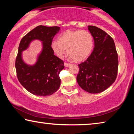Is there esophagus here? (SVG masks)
Returning <instances> with one entry per match:
<instances>
[{"label":"esophagus","instance_id":"1","mask_svg":"<svg viewBox=\"0 0 134 134\" xmlns=\"http://www.w3.org/2000/svg\"><path fill=\"white\" fill-rule=\"evenodd\" d=\"M70 65V64H69V63H66V62H65V63H64V65H65V67H69Z\"/></svg>","mask_w":134,"mask_h":134}]
</instances>
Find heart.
<instances>
[{"instance_id": "obj_1", "label": "heart", "mask_w": 134, "mask_h": 134, "mask_svg": "<svg viewBox=\"0 0 134 134\" xmlns=\"http://www.w3.org/2000/svg\"><path fill=\"white\" fill-rule=\"evenodd\" d=\"M94 40L91 33L86 30H67L52 42L51 48L58 58L67 53L70 58L77 62L86 60L92 53Z\"/></svg>"}]
</instances>
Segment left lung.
I'll use <instances>...</instances> for the list:
<instances>
[{
    "instance_id": "left-lung-1",
    "label": "left lung",
    "mask_w": 134,
    "mask_h": 134,
    "mask_svg": "<svg viewBox=\"0 0 134 134\" xmlns=\"http://www.w3.org/2000/svg\"><path fill=\"white\" fill-rule=\"evenodd\" d=\"M94 48L85 62L79 64L77 81L90 93L104 91L114 83L118 69V57L113 38L102 29L89 26Z\"/></svg>"
}]
</instances>
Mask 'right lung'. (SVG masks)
Here are the masks:
<instances>
[{"mask_svg":"<svg viewBox=\"0 0 134 134\" xmlns=\"http://www.w3.org/2000/svg\"><path fill=\"white\" fill-rule=\"evenodd\" d=\"M58 26L36 27L22 38L15 61L18 80L32 94L40 96H49L60 87V71L64 69V62L54 55L51 48L53 39L58 31ZM37 39L43 42V49L36 64L31 66L21 60V53L27 48L31 40Z\"/></svg>","mask_w":134,"mask_h":134,"instance_id":"obj_1","label":"right lung"}]
</instances>
